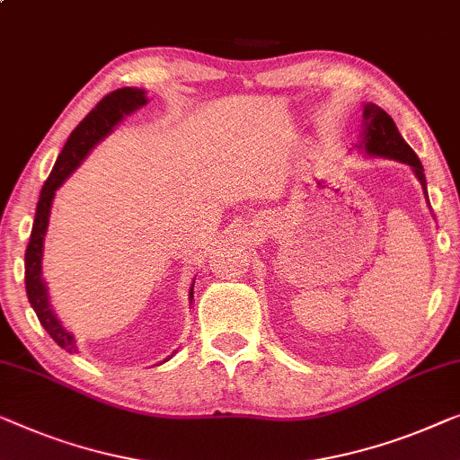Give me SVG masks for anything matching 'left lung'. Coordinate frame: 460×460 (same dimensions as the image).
<instances>
[{"label":"left lung","instance_id":"obj_1","mask_svg":"<svg viewBox=\"0 0 460 460\" xmlns=\"http://www.w3.org/2000/svg\"><path fill=\"white\" fill-rule=\"evenodd\" d=\"M363 108H365L363 130H361V141H358L357 147L369 157H384V159H394V162L407 164L419 181V184H421L425 201L429 205L428 182H425L423 165L415 155V151H412L407 145V141L401 137L394 119L385 114L382 108H377L376 103H365Z\"/></svg>","mask_w":460,"mask_h":460}]
</instances>
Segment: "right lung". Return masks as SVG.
Returning a JSON list of instances; mask_svg holds the SVG:
<instances>
[{
	"mask_svg": "<svg viewBox=\"0 0 460 460\" xmlns=\"http://www.w3.org/2000/svg\"><path fill=\"white\" fill-rule=\"evenodd\" d=\"M147 91L137 89V86H124L110 95H105L102 102L95 105V110H91V114L86 116L81 124L72 130V135L66 141L62 153H59L53 170L48 178V182L43 184L41 195H39L37 203V214L35 222H32L31 241L24 252V284H26V296H29L31 307L35 309L39 322L45 328V332L62 346L66 352H78V346L75 341V334L68 332L59 322L56 313L51 309L49 303V290L48 284L43 279L41 263H43V246H45V234L49 228V216H51V205L56 199V190L68 181L72 172L81 165L86 155L103 141L105 137L114 132L116 126L122 122L126 116L135 114L137 110H141L143 105H147ZM192 288L195 282L190 284L189 290V301L192 305ZM174 355V352H172ZM170 355V357H172ZM168 357V358H170Z\"/></svg>",
	"mask_w": 460,
	"mask_h": 460,
	"instance_id": "1",
	"label": "right lung"
}]
</instances>
